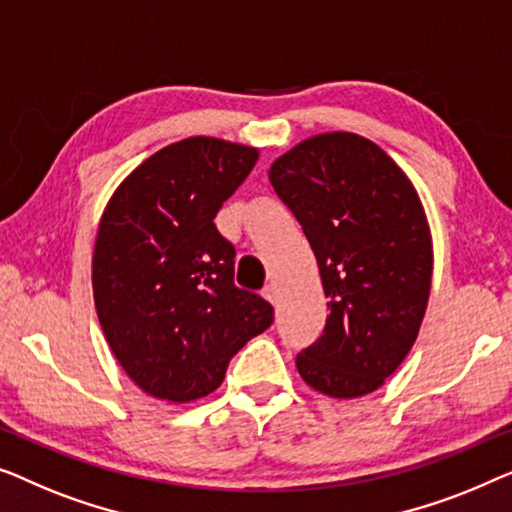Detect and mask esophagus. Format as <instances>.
<instances>
[{
	"mask_svg": "<svg viewBox=\"0 0 512 512\" xmlns=\"http://www.w3.org/2000/svg\"><path fill=\"white\" fill-rule=\"evenodd\" d=\"M262 297L266 299V301H271V304H276L278 301V290L273 285H266L264 290H262Z\"/></svg>",
	"mask_w": 512,
	"mask_h": 512,
	"instance_id": "obj_1",
	"label": "esophagus"
}]
</instances>
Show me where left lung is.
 <instances>
[{"mask_svg":"<svg viewBox=\"0 0 512 512\" xmlns=\"http://www.w3.org/2000/svg\"><path fill=\"white\" fill-rule=\"evenodd\" d=\"M269 181L311 243L327 325L297 355L315 392H376L413 348L427 311L434 250L424 206L401 167L350 132L315 134L280 155Z\"/></svg>","mask_w":512,"mask_h":512,"instance_id":"obj_1","label":"left lung"}]
</instances>
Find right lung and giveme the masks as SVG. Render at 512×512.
<instances>
[{"instance_id": "right-lung-1", "label": "right lung", "mask_w": 512, "mask_h": 512, "mask_svg": "<svg viewBox=\"0 0 512 512\" xmlns=\"http://www.w3.org/2000/svg\"><path fill=\"white\" fill-rule=\"evenodd\" d=\"M257 148L190 136L118 185L99 220L92 292L115 359L150 397L218 390L273 306L234 285V246L213 218L253 171Z\"/></svg>"}]
</instances>
